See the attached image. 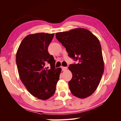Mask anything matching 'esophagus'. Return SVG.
Instances as JSON below:
<instances>
[{"label": "esophagus", "mask_w": 121, "mask_h": 121, "mask_svg": "<svg viewBox=\"0 0 121 121\" xmlns=\"http://www.w3.org/2000/svg\"><path fill=\"white\" fill-rule=\"evenodd\" d=\"M61 68H62V71H65V70H67V67H61Z\"/></svg>", "instance_id": "1"}]
</instances>
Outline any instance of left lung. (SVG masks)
<instances>
[{"label": "left lung", "mask_w": 121, "mask_h": 121, "mask_svg": "<svg viewBox=\"0 0 121 121\" xmlns=\"http://www.w3.org/2000/svg\"><path fill=\"white\" fill-rule=\"evenodd\" d=\"M56 38L66 48L68 56L78 61L68 67L73 74L68 82L70 92L81 99L89 97L97 89L104 71L99 39L84 28L57 32Z\"/></svg>", "instance_id": "8db88e82"}]
</instances>
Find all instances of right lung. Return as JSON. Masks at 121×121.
<instances>
[{
	"label": "right lung",
	"mask_w": 121,
	"mask_h": 121,
	"mask_svg": "<svg viewBox=\"0 0 121 121\" xmlns=\"http://www.w3.org/2000/svg\"><path fill=\"white\" fill-rule=\"evenodd\" d=\"M54 34L37 33L26 36L20 44L16 62L20 79L28 91L39 99L46 100L54 95L61 68H55L54 58L48 47ZM50 63V69L45 67Z\"/></svg>",
	"instance_id": "1"
}]
</instances>
